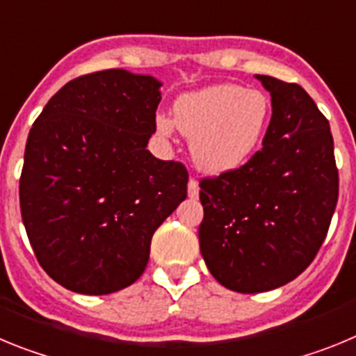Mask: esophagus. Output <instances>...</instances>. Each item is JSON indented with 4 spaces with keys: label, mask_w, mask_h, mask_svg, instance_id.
<instances>
[{
    "label": "esophagus",
    "mask_w": 356,
    "mask_h": 356,
    "mask_svg": "<svg viewBox=\"0 0 356 356\" xmlns=\"http://www.w3.org/2000/svg\"><path fill=\"white\" fill-rule=\"evenodd\" d=\"M197 196H200V185H197V181L194 180V178H191V180H188V197L196 200Z\"/></svg>",
    "instance_id": "34e87169"
}]
</instances>
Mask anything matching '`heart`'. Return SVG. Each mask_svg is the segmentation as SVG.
<instances>
[{"label":"heart","instance_id":"b5f03b06","mask_svg":"<svg viewBox=\"0 0 356 356\" xmlns=\"http://www.w3.org/2000/svg\"><path fill=\"white\" fill-rule=\"evenodd\" d=\"M271 121V102L257 89L217 83L176 97L172 119L156 118V131L169 137L175 127L188 137L197 169L222 175L238 169L262 144Z\"/></svg>","mask_w":356,"mask_h":356}]
</instances>
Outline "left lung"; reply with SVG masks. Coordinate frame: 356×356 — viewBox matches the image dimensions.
Here are the masks:
<instances>
[{"mask_svg": "<svg viewBox=\"0 0 356 356\" xmlns=\"http://www.w3.org/2000/svg\"><path fill=\"white\" fill-rule=\"evenodd\" d=\"M273 115L244 165L200 181V250L226 289L254 294L310 266L337 207L339 171L328 119L298 83L254 74Z\"/></svg>", "mask_w": 356, "mask_h": 356, "instance_id": "1", "label": "left lung"}]
</instances>
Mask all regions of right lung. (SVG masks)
Listing matches in <instances>:
<instances>
[{"label": "right lung", "mask_w": 356, "mask_h": 356, "mask_svg": "<svg viewBox=\"0 0 356 356\" xmlns=\"http://www.w3.org/2000/svg\"><path fill=\"white\" fill-rule=\"evenodd\" d=\"M160 83L106 69L74 78L28 134L19 203L42 269L89 296L139 280L155 229L187 197L184 163L146 149Z\"/></svg>", "instance_id": "1"}]
</instances>
